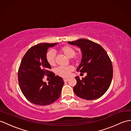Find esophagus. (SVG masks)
Here are the masks:
<instances>
[{
    "label": "esophagus",
    "instance_id": "obj_1",
    "mask_svg": "<svg viewBox=\"0 0 131 131\" xmlns=\"http://www.w3.org/2000/svg\"><path fill=\"white\" fill-rule=\"evenodd\" d=\"M63 80L65 82H68L69 81V79L68 78H66V79H64Z\"/></svg>",
    "mask_w": 131,
    "mask_h": 131
}]
</instances>
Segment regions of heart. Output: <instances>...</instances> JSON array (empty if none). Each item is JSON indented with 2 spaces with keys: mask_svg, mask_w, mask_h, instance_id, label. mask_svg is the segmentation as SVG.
Masks as SVG:
<instances>
[{
  "mask_svg": "<svg viewBox=\"0 0 131 131\" xmlns=\"http://www.w3.org/2000/svg\"><path fill=\"white\" fill-rule=\"evenodd\" d=\"M60 51L69 58H73L75 54V49L71 46H64L60 48ZM46 60L50 66H54L56 64V53L53 50H49L46 54ZM73 70V67L60 66L57 68L56 73L57 75L64 78L68 77L71 75V73Z\"/></svg>",
  "mask_w": 131,
  "mask_h": 131,
  "instance_id": "b5f03b06",
  "label": "heart"
}]
</instances>
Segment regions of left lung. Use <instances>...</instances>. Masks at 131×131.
<instances>
[{"instance_id":"1","label":"left lung","mask_w":131,"mask_h":131,"mask_svg":"<svg viewBox=\"0 0 131 131\" xmlns=\"http://www.w3.org/2000/svg\"><path fill=\"white\" fill-rule=\"evenodd\" d=\"M68 43L81 50L82 60L77 71L87 74L82 79L78 76L75 77L74 93L87 100L102 96L109 88L113 77L112 64L106 50L100 44L83 38Z\"/></svg>"}]
</instances>
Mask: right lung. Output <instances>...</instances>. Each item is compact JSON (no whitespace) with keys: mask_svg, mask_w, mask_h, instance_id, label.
Segmentation results:
<instances>
[{"mask_svg":"<svg viewBox=\"0 0 131 131\" xmlns=\"http://www.w3.org/2000/svg\"><path fill=\"white\" fill-rule=\"evenodd\" d=\"M58 43H40L31 47L25 54L18 70V82L22 93L31 103L46 106L59 98L64 85L63 79L49 71L50 66L46 60L49 47ZM50 75L48 84L42 81Z\"/></svg>","mask_w":131,"mask_h":131,"instance_id":"add662e5","label":"right lung"}]
</instances>
